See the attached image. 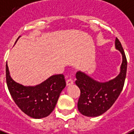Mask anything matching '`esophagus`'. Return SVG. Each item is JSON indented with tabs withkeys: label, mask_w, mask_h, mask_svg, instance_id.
Returning <instances> with one entry per match:
<instances>
[{
	"label": "esophagus",
	"mask_w": 134,
	"mask_h": 134,
	"mask_svg": "<svg viewBox=\"0 0 134 134\" xmlns=\"http://www.w3.org/2000/svg\"><path fill=\"white\" fill-rule=\"evenodd\" d=\"M73 83H74L73 80H72L70 77H69L67 79V80H66V84H67V85H72Z\"/></svg>",
	"instance_id": "obj_1"
}]
</instances>
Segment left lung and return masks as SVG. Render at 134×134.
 Wrapping results in <instances>:
<instances>
[{
    "label": "left lung",
    "mask_w": 134,
    "mask_h": 134,
    "mask_svg": "<svg viewBox=\"0 0 134 134\" xmlns=\"http://www.w3.org/2000/svg\"><path fill=\"white\" fill-rule=\"evenodd\" d=\"M115 47L122 54L120 72L115 78L102 83L95 81L80 71L75 75V84L80 90L77 108L83 115L97 117L104 113L113 105L122 91L126 78L127 61L118 38L115 39Z\"/></svg>",
    "instance_id": "obj_1"
}]
</instances>
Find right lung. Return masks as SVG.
<instances>
[{"mask_svg": "<svg viewBox=\"0 0 134 134\" xmlns=\"http://www.w3.org/2000/svg\"><path fill=\"white\" fill-rule=\"evenodd\" d=\"M6 82L16 105L25 114L35 119L45 118L54 110L60 94L66 85L64 74H58L36 87H24L12 80L8 64Z\"/></svg>", "mask_w": 134, "mask_h": 134, "instance_id": "right-lung-1", "label": "right lung"}]
</instances>
